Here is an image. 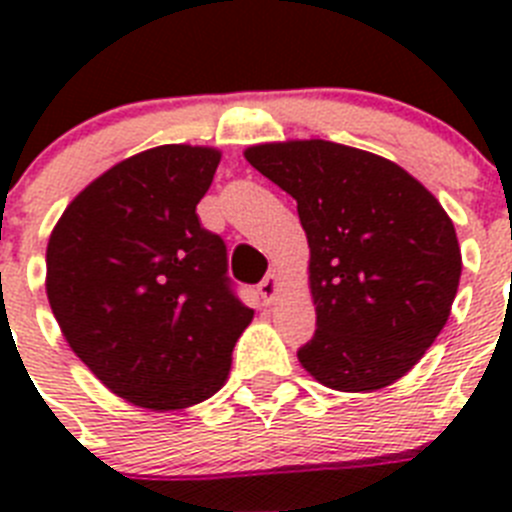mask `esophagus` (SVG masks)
Segmentation results:
<instances>
[{"mask_svg": "<svg viewBox=\"0 0 512 512\" xmlns=\"http://www.w3.org/2000/svg\"><path fill=\"white\" fill-rule=\"evenodd\" d=\"M259 295H261V300H264V302H271L274 297L279 295V277L274 274V271H271V274H266V277L261 279Z\"/></svg>", "mask_w": 512, "mask_h": 512, "instance_id": "esophagus-1", "label": "esophagus"}]
</instances>
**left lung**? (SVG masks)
<instances>
[{
    "instance_id": "left-lung-1",
    "label": "left lung",
    "mask_w": 512,
    "mask_h": 512,
    "mask_svg": "<svg viewBox=\"0 0 512 512\" xmlns=\"http://www.w3.org/2000/svg\"><path fill=\"white\" fill-rule=\"evenodd\" d=\"M246 161L295 197L307 233L318 330L297 351L300 364L341 392L405 377L459 289L451 217L408 171L341 143H264Z\"/></svg>"
}]
</instances>
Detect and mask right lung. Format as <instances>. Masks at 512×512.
I'll list each match as a JSON object with an SVG mask.
<instances>
[{
	"label": "right lung",
	"instance_id": "add662e5",
	"mask_svg": "<svg viewBox=\"0 0 512 512\" xmlns=\"http://www.w3.org/2000/svg\"><path fill=\"white\" fill-rule=\"evenodd\" d=\"M220 151L158 146L104 171L66 207L45 253L63 336L122 400L179 410L215 395L253 310L197 205Z\"/></svg>",
	"mask_w": 512,
	"mask_h": 512
}]
</instances>
